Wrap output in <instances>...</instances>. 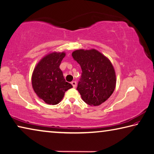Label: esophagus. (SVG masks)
Segmentation results:
<instances>
[{"label": "esophagus", "mask_w": 154, "mask_h": 154, "mask_svg": "<svg viewBox=\"0 0 154 154\" xmlns=\"http://www.w3.org/2000/svg\"><path fill=\"white\" fill-rule=\"evenodd\" d=\"M71 84H72V87H73V88H75V87L77 86V82H75V81H73V82H71Z\"/></svg>", "instance_id": "34e87169"}]
</instances>
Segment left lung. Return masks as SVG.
I'll use <instances>...</instances> for the list:
<instances>
[{
	"mask_svg": "<svg viewBox=\"0 0 154 154\" xmlns=\"http://www.w3.org/2000/svg\"><path fill=\"white\" fill-rule=\"evenodd\" d=\"M73 59L82 70L77 89L86 104L99 106L108 100L116 86V75L110 61L96 50H77Z\"/></svg>",
	"mask_w": 154,
	"mask_h": 154,
	"instance_id": "8db88e82",
	"label": "left lung"
}]
</instances>
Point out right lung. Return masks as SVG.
<instances>
[{
  "label": "right lung",
  "mask_w": 154,
  "mask_h": 154,
  "mask_svg": "<svg viewBox=\"0 0 154 154\" xmlns=\"http://www.w3.org/2000/svg\"><path fill=\"white\" fill-rule=\"evenodd\" d=\"M65 52H54L42 59L33 71L32 87L38 96L46 104L59 103L66 91L72 88L66 82L59 66L65 57Z\"/></svg>",
  "instance_id": "add662e5"
}]
</instances>
